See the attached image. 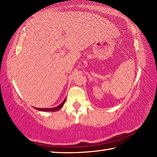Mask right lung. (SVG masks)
<instances>
[{
	"instance_id": "1",
	"label": "right lung",
	"mask_w": 157,
	"mask_h": 157,
	"mask_svg": "<svg viewBox=\"0 0 157 157\" xmlns=\"http://www.w3.org/2000/svg\"><path fill=\"white\" fill-rule=\"evenodd\" d=\"M66 98L64 99L63 101L62 102V103L60 104V105H59L58 106L55 107V108H34L35 109H36V110H40V111H44V112H54V111H57L59 110H60V109L63 107V105H64V103H65L66 102Z\"/></svg>"
}]
</instances>
